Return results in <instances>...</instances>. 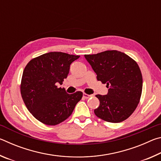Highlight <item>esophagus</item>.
I'll use <instances>...</instances> for the list:
<instances>
[{
	"instance_id": "34e87169",
	"label": "esophagus",
	"mask_w": 161,
	"mask_h": 161,
	"mask_svg": "<svg viewBox=\"0 0 161 161\" xmlns=\"http://www.w3.org/2000/svg\"><path fill=\"white\" fill-rule=\"evenodd\" d=\"M92 95H89V94H87L86 93H84L83 94V97L84 98V99H89V97H91Z\"/></svg>"
}]
</instances>
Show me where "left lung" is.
<instances>
[{"label": "left lung", "mask_w": 161, "mask_h": 161, "mask_svg": "<svg viewBox=\"0 0 161 161\" xmlns=\"http://www.w3.org/2000/svg\"><path fill=\"white\" fill-rule=\"evenodd\" d=\"M84 57L97 74V80L107 84L108 88L107 95H96L100 103L94 109L95 115L111 123L129 118L137 107L142 93V74L136 62L117 50Z\"/></svg>", "instance_id": "1"}]
</instances>
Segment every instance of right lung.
<instances>
[{
    "label": "right lung",
    "mask_w": 161,
    "mask_h": 161,
    "mask_svg": "<svg viewBox=\"0 0 161 161\" xmlns=\"http://www.w3.org/2000/svg\"><path fill=\"white\" fill-rule=\"evenodd\" d=\"M80 56L61 52L43 54L30 61L23 70L20 93L27 108L42 124L54 126L69 117L83 94H67L58 88L67 77L72 62Z\"/></svg>",
    "instance_id": "right-lung-1"
}]
</instances>
